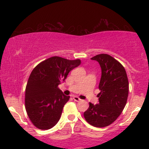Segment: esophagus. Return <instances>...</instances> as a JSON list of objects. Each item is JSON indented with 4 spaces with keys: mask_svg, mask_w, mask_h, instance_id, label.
<instances>
[{
    "mask_svg": "<svg viewBox=\"0 0 149 149\" xmlns=\"http://www.w3.org/2000/svg\"><path fill=\"white\" fill-rule=\"evenodd\" d=\"M73 100H74V101H76V102H80V101L81 100L79 98V97H78L77 96H73Z\"/></svg>",
    "mask_w": 149,
    "mask_h": 149,
    "instance_id": "1",
    "label": "esophagus"
}]
</instances>
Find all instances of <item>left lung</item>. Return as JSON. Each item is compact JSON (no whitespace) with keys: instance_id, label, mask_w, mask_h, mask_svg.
<instances>
[{"instance_id":"1","label":"left lung","mask_w":149,"mask_h":149,"mask_svg":"<svg viewBox=\"0 0 149 149\" xmlns=\"http://www.w3.org/2000/svg\"><path fill=\"white\" fill-rule=\"evenodd\" d=\"M91 59L98 61L102 69L100 92L97 95L99 104L90 102L84 117L94 127H107L118 118L127 103L129 92L127 73L123 65L109 54H97Z\"/></svg>"}]
</instances>
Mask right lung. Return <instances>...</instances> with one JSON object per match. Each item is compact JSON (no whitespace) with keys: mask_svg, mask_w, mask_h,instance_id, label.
Here are the masks:
<instances>
[{"mask_svg":"<svg viewBox=\"0 0 149 149\" xmlns=\"http://www.w3.org/2000/svg\"><path fill=\"white\" fill-rule=\"evenodd\" d=\"M80 64V59L52 57L38 64L31 73L25 90V107L37 128L50 129L59 120L70 96L64 95L58 85Z\"/></svg>","mask_w":149,"mask_h":149,"instance_id":"add662e5","label":"right lung"}]
</instances>
